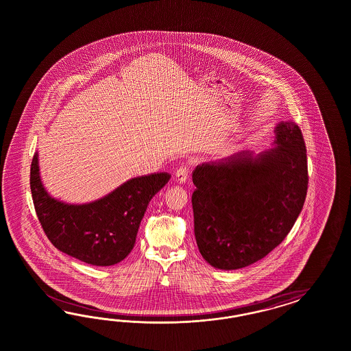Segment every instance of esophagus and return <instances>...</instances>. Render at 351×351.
Listing matches in <instances>:
<instances>
[{
  "label": "esophagus",
  "mask_w": 351,
  "mask_h": 351,
  "mask_svg": "<svg viewBox=\"0 0 351 351\" xmlns=\"http://www.w3.org/2000/svg\"><path fill=\"white\" fill-rule=\"evenodd\" d=\"M188 178H189V171L186 167H180L179 170L175 172V180L178 181L179 184L186 182Z\"/></svg>",
  "instance_id": "1"
}]
</instances>
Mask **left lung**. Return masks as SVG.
<instances>
[{
	"mask_svg": "<svg viewBox=\"0 0 351 351\" xmlns=\"http://www.w3.org/2000/svg\"><path fill=\"white\" fill-rule=\"evenodd\" d=\"M274 132L271 148L204 162L191 173L195 241L216 269H242L265 257L304 207L308 160L301 130L280 121Z\"/></svg>",
	"mask_w": 351,
	"mask_h": 351,
	"instance_id": "8db88e82",
	"label": "left lung"
}]
</instances>
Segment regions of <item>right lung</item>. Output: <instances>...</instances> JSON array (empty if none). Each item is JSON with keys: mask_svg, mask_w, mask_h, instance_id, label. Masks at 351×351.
I'll use <instances>...</instances> for the list:
<instances>
[{"mask_svg": "<svg viewBox=\"0 0 351 351\" xmlns=\"http://www.w3.org/2000/svg\"><path fill=\"white\" fill-rule=\"evenodd\" d=\"M170 178L169 173L132 178L95 201L64 202L45 188L36 152L31 191L43 232L59 251L90 265L110 266L132 251L150 199Z\"/></svg>", "mask_w": 351, "mask_h": 351, "instance_id": "1", "label": "right lung"}]
</instances>
